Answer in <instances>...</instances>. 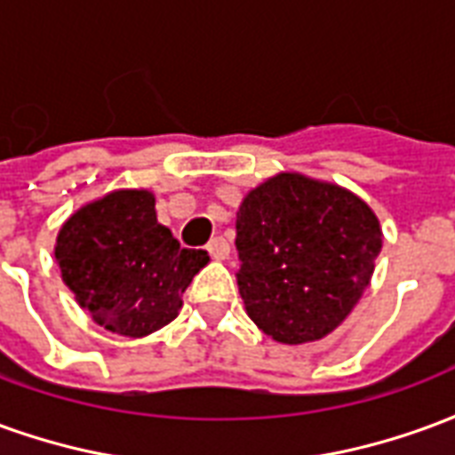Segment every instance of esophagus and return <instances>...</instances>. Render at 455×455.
Returning a JSON list of instances; mask_svg holds the SVG:
<instances>
[{
    "label": "esophagus",
    "mask_w": 455,
    "mask_h": 455,
    "mask_svg": "<svg viewBox=\"0 0 455 455\" xmlns=\"http://www.w3.org/2000/svg\"><path fill=\"white\" fill-rule=\"evenodd\" d=\"M207 251H209V256L214 258V260H227L228 258V243L224 241V238H212L207 243Z\"/></svg>",
    "instance_id": "34e87169"
}]
</instances>
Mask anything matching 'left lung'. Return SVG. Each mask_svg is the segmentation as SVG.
<instances>
[{
	"instance_id": "left-lung-1",
	"label": "left lung",
	"mask_w": 455,
	"mask_h": 455,
	"mask_svg": "<svg viewBox=\"0 0 455 455\" xmlns=\"http://www.w3.org/2000/svg\"><path fill=\"white\" fill-rule=\"evenodd\" d=\"M380 248V221L351 189L277 172L236 212L246 315L273 341H319L358 305Z\"/></svg>"
}]
</instances>
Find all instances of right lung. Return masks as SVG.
Masks as SVG:
<instances>
[{
  "label": "right lung",
  "instance_id": "1",
  "mask_svg": "<svg viewBox=\"0 0 455 455\" xmlns=\"http://www.w3.org/2000/svg\"><path fill=\"white\" fill-rule=\"evenodd\" d=\"M55 263L94 324L129 339L158 331L182 309V292L209 263L158 224L150 189H112L65 219Z\"/></svg>",
  "mask_w": 455,
  "mask_h": 455
}]
</instances>
